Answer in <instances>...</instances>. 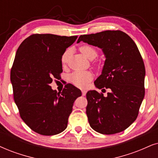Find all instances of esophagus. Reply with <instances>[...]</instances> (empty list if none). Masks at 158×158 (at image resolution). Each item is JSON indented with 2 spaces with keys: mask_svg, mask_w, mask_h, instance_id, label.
Returning a JSON list of instances; mask_svg holds the SVG:
<instances>
[{
  "mask_svg": "<svg viewBox=\"0 0 158 158\" xmlns=\"http://www.w3.org/2000/svg\"><path fill=\"white\" fill-rule=\"evenodd\" d=\"M86 95V90H82V95L83 96H85Z\"/></svg>",
  "mask_w": 158,
  "mask_h": 158,
  "instance_id": "obj_1",
  "label": "esophagus"
}]
</instances>
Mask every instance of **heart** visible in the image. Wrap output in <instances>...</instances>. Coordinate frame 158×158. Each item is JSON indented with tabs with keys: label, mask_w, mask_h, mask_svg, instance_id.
<instances>
[{
	"label": "heart",
	"mask_w": 158,
	"mask_h": 158,
	"mask_svg": "<svg viewBox=\"0 0 158 158\" xmlns=\"http://www.w3.org/2000/svg\"><path fill=\"white\" fill-rule=\"evenodd\" d=\"M81 54L89 60H93L97 56V51L89 45H83L79 48ZM70 55V49H68L63 52L61 57V63L63 64L66 63ZM70 81L78 87H85L87 83L92 79V75L86 71H75L69 76Z\"/></svg>",
	"instance_id": "1"
}]
</instances>
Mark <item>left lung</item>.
Instances as JSON below:
<instances>
[{
  "label": "left lung",
  "instance_id": "obj_1",
  "mask_svg": "<svg viewBox=\"0 0 158 158\" xmlns=\"http://www.w3.org/2000/svg\"><path fill=\"white\" fill-rule=\"evenodd\" d=\"M82 41L101 48L106 57L102 73L95 81L98 89H110L107 96L89 90L86 114L89 125L102 134L125 131L136 119L144 97L145 67L133 39L121 31L81 35Z\"/></svg>",
  "mask_w": 158,
  "mask_h": 158
}]
</instances>
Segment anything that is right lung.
<instances>
[{"mask_svg":"<svg viewBox=\"0 0 158 158\" xmlns=\"http://www.w3.org/2000/svg\"><path fill=\"white\" fill-rule=\"evenodd\" d=\"M77 39L54 34H33L25 39L16 52L11 70L14 99L23 120L39 134L53 135L67 127L79 89L71 84L57 93L49 85L58 79L61 57Z\"/></svg>","mask_w":158,"mask_h":158,"instance_id":"obj_1","label":"right lung"}]
</instances>
